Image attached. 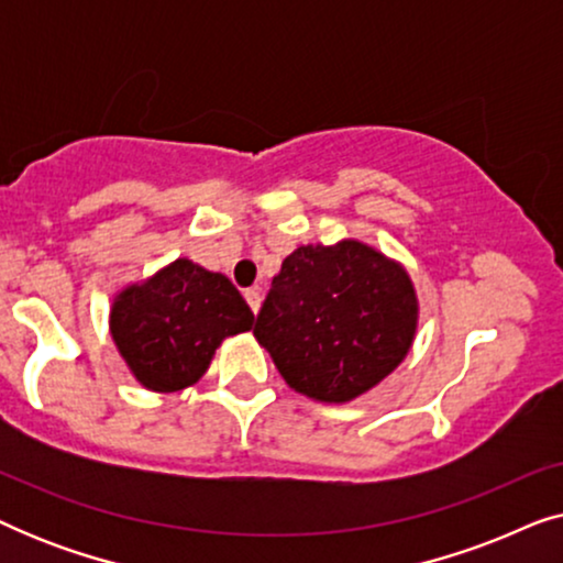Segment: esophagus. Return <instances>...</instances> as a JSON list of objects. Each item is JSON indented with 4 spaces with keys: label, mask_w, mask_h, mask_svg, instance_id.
Returning <instances> with one entry per match:
<instances>
[{
    "label": "esophagus",
    "mask_w": 563,
    "mask_h": 563,
    "mask_svg": "<svg viewBox=\"0 0 563 563\" xmlns=\"http://www.w3.org/2000/svg\"><path fill=\"white\" fill-rule=\"evenodd\" d=\"M243 297H245V302H249L251 310H253V312H258V307H261V289H258V287L245 289V291H243Z\"/></svg>",
    "instance_id": "34e87169"
}]
</instances>
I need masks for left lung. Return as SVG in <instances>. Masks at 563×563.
I'll return each instance as SVG.
<instances>
[{
  "label": "left lung",
  "mask_w": 563,
  "mask_h": 563,
  "mask_svg": "<svg viewBox=\"0 0 563 563\" xmlns=\"http://www.w3.org/2000/svg\"><path fill=\"white\" fill-rule=\"evenodd\" d=\"M418 328L410 276L372 245H299L284 258L253 335L284 382L318 402H351L402 364Z\"/></svg>",
  "instance_id": "8db88e82"
}]
</instances>
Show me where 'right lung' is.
Returning <instances> with one entry per match:
<instances>
[{
  "instance_id": "obj_1",
  "label": "right lung",
  "mask_w": 563,
  "mask_h": 563,
  "mask_svg": "<svg viewBox=\"0 0 563 563\" xmlns=\"http://www.w3.org/2000/svg\"><path fill=\"white\" fill-rule=\"evenodd\" d=\"M253 328V312L228 276L176 258L114 297L110 333L145 389L179 391L202 379L218 345Z\"/></svg>"
}]
</instances>
